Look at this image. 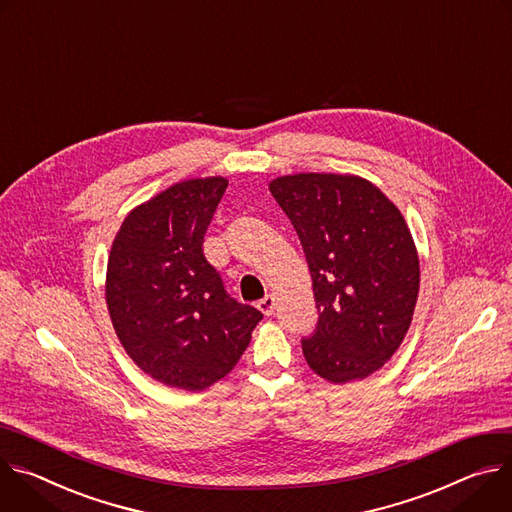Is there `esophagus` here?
I'll return each mask as SVG.
<instances>
[{"label":"esophagus","instance_id":"1","mask_svg":"<svg viewBox=\"0 0 512 512\" xmlns=\"http://www.w3.org/2000/svg\"><path fill=\"white\" fill-rule=\"evenodd\" d=\"M274 307H276V301H274L272 295H266V297L258 303V309H260L266 317H270V315L274 313Z\"/></svg>","mask_w":512,"mask_h":512}]
</instances>
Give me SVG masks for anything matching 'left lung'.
I'll return each mask as SVG.
<instances>
[{
	"instance_id": "left-lung-1",
	"label": "left lung",
	"mask_w": 512,
	"mask_h": 512,
	"mask_svg": "<svg viewBox=\"0 0 512 512\" xmlns=\"http://www.w3.org/2000/svg\"><path fill=\"white\" fill-rule=\"evenodd\" d=\"M270 193L313 278L319 321L301 339L309 368L333 384L368 378L401 348L417 305L419 256L403 213L356 175H285Z\"/></svg>"
}]
</instances>
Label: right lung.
Here are the masks:
<instances>
[{
  "label": "right lung",
  "mask_w": 512,
  "mask_h": 512,
  "mask_svg": "<svg viewBox=\"0 0 512 512\" xmlns=\"http://www.w3.org/2000/svg\"><path fill=\"white\" fill-rule=\"evenodd\" d=\"M227 187L189 179L134 207L111 244L107 311L120 344L150 378L191 392L230 374L262 313L227 295L203 236Z\"/></svg>",
  "instance_id": "1"
}]
</instances>
